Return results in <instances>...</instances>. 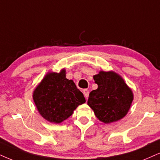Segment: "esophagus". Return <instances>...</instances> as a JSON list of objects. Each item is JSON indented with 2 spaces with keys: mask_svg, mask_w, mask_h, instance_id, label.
<instances>
[{
  "mask_svg": "<svg viewBox=\"0 0 160 160\" xmlns=\"http://www.w3.org/2000/svg\"><path fill=\"white\" fill-rule=\"evenodd\" d=\"M82 93H83L85 98H86V99L88 98V94H89V92H88V89H84L83 91H82Z\"/></svg>",
  "mask_w": 160,
  "mask_h": 160,
  "instance_id": "1",
  "label": "esophagus"
}]
</instances>
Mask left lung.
<instances>
[{"label":"left lung","instance_id":"obj_1","mask_svg":"<svg viewBox=\"0 0 160 160\" xmlns=\"http://www.w3.org/2000/svg\"><path fill=\"white\" fill-rule=\"evenodd\" d=\"M98 88L90 92L88 105L104 123L116 122L128 113L134 95L122 77L114 72L100 71L94 76Z\"/></svg>","mask_w":160,"mask_h":160}]
</instances>
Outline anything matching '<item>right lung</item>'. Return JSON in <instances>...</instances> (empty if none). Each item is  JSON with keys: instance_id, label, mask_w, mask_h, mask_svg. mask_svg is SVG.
Returning <instances> with one entry per match:
<instances>
[{"instance_id": "obj_1", "label": "right lung", "mask_w": 160, "mask_h": 160, "mask_svg": "<svg viewBox=\"0 0 160 160\" xmlns=\"http://www.w3.org/2000/svg\"><path fill=\"white\" fill-rule=\"evenodd\" d=\"M38 112L48 122H62L73 114L79 105L86 102L82 93L73 80L66 78V70L48 72L33 92Z\"/></svg>"}]
</instances>
